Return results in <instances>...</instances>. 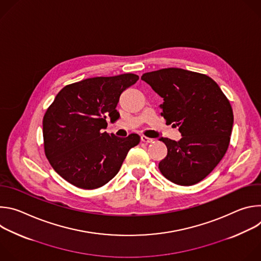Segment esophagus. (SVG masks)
I'll use <instances>...</instances> for the list:
<instances>
[{
  "label": "esophagus",
  "mask_w": 261,
  "mask_h": 261,
  "mask_svg": "<svg viewBox=\"0 0 261 261\" xmlns=\"http://www.w3.org/2000/svg\"><path fill=\"white\" fill-rule=\"evenodd\" d=\"M141 141H143V142H145V143H151V142H153V141H154V139L142 135V136H141Z\"/></svg>",
  "instance_id": "obj_1"
}]
</instances>
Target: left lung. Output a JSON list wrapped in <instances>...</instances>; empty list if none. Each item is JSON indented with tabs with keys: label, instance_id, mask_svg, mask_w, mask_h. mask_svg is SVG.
Masks as SVG:
<instances>
[{
	"label": "left lung",
	"instance_id": "obj_1",
	"mask_svg": "<svg viewBox=\"0 0 261 261\" xmlns=\"http://www.w3.org/2000/svg\"><path fill=\"white\" fill-rule=\"evenodd\" d=\"M141 80L163 98L167 123H175L178 141L161 137L167 155L161 173L170 181L191 186L208 175L224 157L233 126L231 105L220 87L204 74L180 68L144 73Z\"/></svg>",
	"mask_w": 261,
	"mask_h": 261
}]
</instances>
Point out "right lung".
<instances>
[{"label": "right lung", "instance_id": "right-lung-1", "mask_svg": "<svg viewBox=\"0 0 261 261\" xmlns=\"http://www.w3.org/2000/svg\"><path fill=\"white\" fill-rule=\"evenodd\" d=\"M136 74L93 77L63 88L43 118L45 155L53 168L82 189H96L114 178L140 137L108 134L106 118L116 122L121 94Z\"/></svg>", "mask_w": 261, "mask_h": 261}]
</instances>
